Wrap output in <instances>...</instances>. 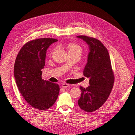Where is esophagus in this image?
Returning <instances> with one entry per match:
<instances>
[{"instance_id":"34e87169","label":"esophagus","mask_w":135,"mask_h":135,"mask_svg":"<svg viewBox=\"0 0 135 135\" xmlns=\"http://www.w3.org/2000/svg\"><path fill=\"white\" fill-rule=\"evenodd\" d=\"M69 86V84H67V83H63L62 84V87L64 88H66Z\"/></svg>"}]
</instances>
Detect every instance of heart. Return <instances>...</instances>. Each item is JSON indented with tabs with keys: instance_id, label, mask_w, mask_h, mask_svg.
<instances>
[{
	"instance_id": "obj_1",
	"label": "heart",
	"mask_w": 135,
	"mask_h": 135,
	"mask_svg": "<svg viewBox=\"0 0 135 135\" xmlns=\"http://www.w3.org/2000/svg\"><path fill=\"white\" fill-rule=\"evenodd\" d=\"M68 47L69 48V52H78L81 54L82 51L80 46L75 43H69L68 45Z\"/></svg>"
}]
</instances>
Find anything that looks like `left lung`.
Here are the masks:
<instances>
[{
  "label": "left lung",
  "instance_id": "left-lung-1",
  "mask_svg": "<svg viewBox=\"0 0 135 135\" xmlns=\"http://www.w3.org/2000/svg\"><path fill=\"white\" fill-rule=\"evenodd\" d=\"M87 44L89 53L84 68V75L89 78L86 88L80 87L81 96L78 101L81 109L92 112L107 100L113 87L114 76L107 49L100 40L87 36H77Z\"/></svg>",
  "mask_w": 135,
  "mask_h": 135
}]
</instances>
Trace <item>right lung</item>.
<instances>
[{"mask_svg":"<svg viewBox=\"0 0 135 135\" xmlns=\"http://www.w3.org/2000/svg\"><path fill=\"white\" fill-rule=\"evenodd\" d=\"M57 40L38 39L26 43L20 50L14 66V76L20 92L32 107L45 110L57 99L59 85L42 78L48 47Z\"/></svg>","mask_w":135,"mask_h":135,"instance_id":"right-lung-1","label":"right lung"}]
</instances>
